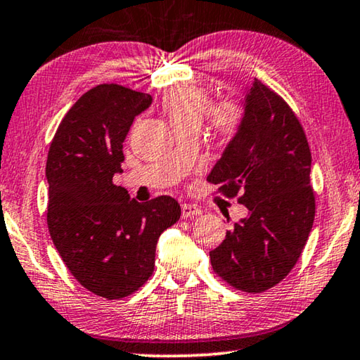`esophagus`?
Returning <instances> with one entry per match:
<instances>
[{
  "label": "esophagus",
  "mask_w": 360,
  "mask_h": 360,
  "mask_svg": "<svg viewBox=\"0 0 360 360\" xmlns=\"http://www.w3.org/2000/svg\"><path fill=\"white\" fill-rule=\"evenodd\" d=\"M202 214V210L195 207V205H189V203H184L182 205V218H193V216H198Z\"/></svg>",
  "instance_id": "34e87169"
}]
</instances>
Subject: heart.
Masks as SVG:
<instances>
[{"label": "heart", "instance_id": "b5f03b06", "mask_svg": "<svg viewBox=\"0 0 360 360\" xmlns=\"http://www.w3.org/2000/svg\"><path fill=\"white\" fill-rule=\"evenodd\" d=\"M162 107L176 128L198 127L205 113L216 138L229 142L237 138L245 122L243 105L233 99H219L208 107V93L200 86L182 84L169 89Z\"/></svg>", "mask_w": 360, "mask_h": 360}]
</instances>
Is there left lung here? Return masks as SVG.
Returning a JSON list of instances; mask_svg holds the SVG:
<instances>
[{
    "label": "left lung",
    "instance_id": "8db88e82",
    "mask_svg": "<svg viewBox=\"0 0 360 360\" xmlns=\"http://www.w3.org/2000/svg\"><path fill=\"white\" fill-rule=\"evenodd\" d=\"M311 150L298 117L255 78L245 122L207 181L237 197L248 218L233 222L210 252L213 271L231 287L262 293L282 282L303 253L316 216Z\"/></svg>",
    "mask_w": 360,
    "mask_h": 360
}]
</instances>
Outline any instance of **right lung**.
I'll return each instance as SVG.
<instances>
[{
	"mask_svg": "<svg viewBox=\"0 0 360 360\" xmlns=\"http://www.w3.org/2000/svg\"><path fill=\"white\" fill-rule=\"evenodd\" d=\"M150 104V94L98 84L65 113L48 152L49 236L72 276L107 300L149 281L160 233L181 216L173 197L139 203L112 181L133 120Z\"/></svg>",
	"mask_w": 360,
	"mask_h": 360,
	"instance_id": "add662e5",
	"label": "right lung"
}]
</instances>
